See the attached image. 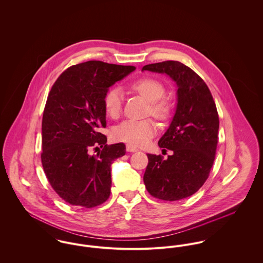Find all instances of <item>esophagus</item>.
I'll return each mask as SVG.
<instances>
[{
    "instance_id": "1",
    "label": "esophagus",
    "mask_w": 263,
    "mask_h": 263,
    "mask_svg": "<svg viewBox=\"0 0 263 263\" xmlns=\"http://www.w3.org/2000/svg\"><path fill=\"white\" fill-rule=\"evenodd\" d=\"M138 149H136V148H134V147H130V146H126V152H128V153H136V152H138Z\"/></svg>"
}]
</instances>
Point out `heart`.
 <instances>
[{
    "label": "heart",
    "mask_w": 263,
    "mask_h": 263,
    "mask_svg": "<svg viewBox=\"0 0 263 263\" xmlns=\"http://www.w3.org/2000/svg\"><path fill=\"white\" fill-rule=\"evenodd\" d=\"M133 88L144 96L150 103H153L152 112L156 116L163 117L167 113V107L160 102L165 96V88L163 84L152 78H144L137 81ZM122 93L119 89L113 88L104 96V108L111 117H117L121 110ZM156 134L155 124L149 121L127 120L120 124L114 132V138L117 141L126 143L129 146H145L151 138Z\"/></svg>",
    "instance_id": "obj_1"
}]
</instances>
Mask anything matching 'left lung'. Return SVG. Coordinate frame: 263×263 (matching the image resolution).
Returning <instances> with one entry per match:
<instances>
[{
	"mask_svg": "<svg viewBox=\"0 0 263 263\" xmlns=\"http://www.w3.org/2000/svg\"><path fill=\"white\" fill-rule=\"evenodd\" d=\"M142 71L166 74L177 86V104L171 123L159 140L160 148L173 154H147L144 182L151 195L162 200H179L203 185L215 161L219 115L204 81L187 66L167 61L143 67Z\"/></svg>",
	"mask_w": 263,
	"mask_h": 263,
	"instance_id": "left-lung-1",
	"label": "left lung"
}]
</instances>
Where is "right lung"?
Segmentation results:
<instances>
[{"mask_svg": "<svg viewBox=\"0 0 263 263\" xmlns=\"http://www.w3.org/2000/svg\"><path fill=\"white\" fill-rule=\"evenodd\" d=\"M136 70L89 61L66 70L53 84L42 117L41 162L54 191L67 202L94 208L107 200L111 165L125 146H108L104 96L109 87ZM103 148L90 155L92 147Z\"/></svg>", "mask_w": 263, "mask_h": 263, "instance_id": "1", "label": "right lung"}]
</instances>
